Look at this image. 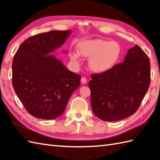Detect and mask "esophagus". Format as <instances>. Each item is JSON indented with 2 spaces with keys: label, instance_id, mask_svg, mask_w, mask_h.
Instances as JSON below:
<instances>
[{
  "label": "esophagus",
  "instance_id": "esophagus-1",
  "mask_svg": "<svg viewBox=\"0 0 160 160\" xmlns=\"http://www.w3.org/2000/svg\"><path fill=\"white\" fill-rule=\"evenodd\" d=\"M81 83L82 84H87V78H84V77L82 78H81Z\"/></svg>",
  "mask_w": 160,
  "mask_h": 160
}]
</instances>
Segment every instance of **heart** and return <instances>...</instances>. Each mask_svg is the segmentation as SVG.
I'll return each instance as SVG.
<instances>
[{
  "mask_svg": "<svg viewBox=\"0 0 160 160\" xmlns=\"http://www.w3.org/2000/svg\"><path fill=\"white\" fill-rule=\"evenodd\" d=\"M77 52H72L69 59L79 63L80 56L89 59V68L94 72L103 73L109 70L119 60L122 48L117 41L95 38L83 40L76 46Z\"/></svg>",
  "mask_w": 160,
  "mask_h": 160,
  "instance_id": "obj_1",
  "label": "heart"
}]
</instances>
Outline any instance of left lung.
Wrapping results in <instances>:
<instances>
[{
	"label": "left lung",
	"instance_id": "8db88e82",
	"mask_svg": "<svg viewBox=\"0 0 160 160\" xmlns=\"http://www.w3.org/2000/svg\"><path fill=\"white\" fill-rule=\"evenodd\" d=\"M150 72L148 56L136 44L127 52L124 62L100 74L91 75L88 86L95 115L108 122L132 116L148 91Z\"/></svg>",
	"mask_w": 160,
	"mask_h": 160
}]
</instances>
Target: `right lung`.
Returning <instances> with one entry per match:
<instances>
[{"label": "right lung", "mask_w": 160, "mask_h": 160, "mask_svg": "<svg viewBox=\"0 0 160 160\" xmlns=\"http://www.w3.org/2000/svg\"><path fill=\"white\" fill-rule=\"evenodd\" d=\"M71 30L50 31L28 38L20 45L12 63L13 87L32 116L52 120L62 115L80 75L66 68L51 54L64 44Z\"/></svg>", "instance_id": "1"}]
</instances>
